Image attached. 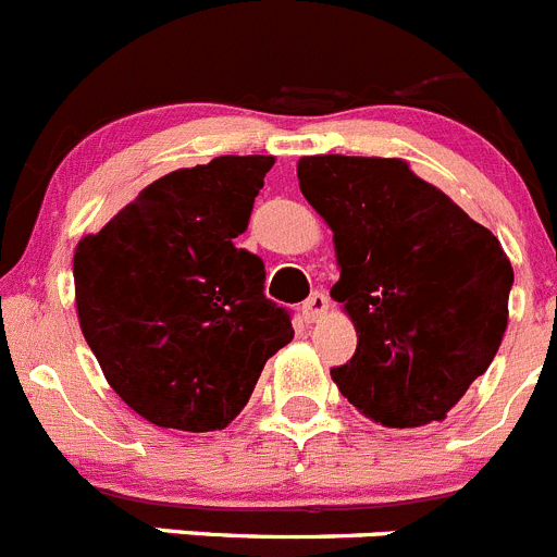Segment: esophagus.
<instances>
[{
	"label": "esophagus",
	"mask_w": 557,
	"mask_h": 557,
	"mask_svg": "<svg viewBox=\"0 0 557 557\" xmlns=\"http://www.w3.org/2000/svg\"><path fill=\"white\" fill-rule=\"evenodd\" d=\"M327 308H330L327 294H324V290H313V294L302 302V315L308 319V322H319V319L327 313Z\"/></svg>",
	"instance_id": "34e87169"
}]
</instances>
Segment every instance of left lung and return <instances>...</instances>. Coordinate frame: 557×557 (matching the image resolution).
Wrapping results in <instances>:
<instances>
[{
	"instance_id": "8db88e82",
	"label": "left lung",
	"mask_w": 557,
	"mask_h": 557,
	"mask_svg": "<svg viewBox=\"0 0 557 557\" xmlns=\"http://www.w3.org/2000/svg\"><path fill=\"white\" fill-rule=\"evenodd\" d=\"M299 188L333 230L352 360L330 369L385 428L447 419L508 327L513 269L497 235L399 158H299Z\"/></svg>"
}]
</instances>
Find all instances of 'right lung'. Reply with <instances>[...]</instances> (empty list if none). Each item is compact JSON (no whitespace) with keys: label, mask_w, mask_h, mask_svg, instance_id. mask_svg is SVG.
<instances>
[{"label":"right lung","mask_w":557,"mask_h":557,"mask_svg":"<svg viewBox=\"0 0 557 557\" xmlns=\"http://www.w3.org/2000/svg\"><path fill=\"white\" fill-rule=\"evenodd\" d=\"M272 166V154H222L177 169L74 249L85 341L110 388L158 428L224 430L294 338L288 310L263 294V260L235 247Z\"/></svg>","instance_id":"obj_1"}]
</instances>
